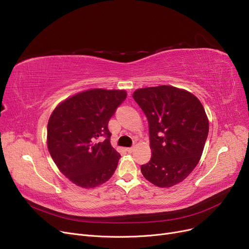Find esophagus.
Returning <instances> with one entry per match:
<instances>
[{"label": "esophagus", "instance_id": "1", "mask_svg": "<svg viewBox=\"0 0 249 249\" xmlns=\"http://www.w3.org/2000/svg\"><path fill=\"white\" fill-rule=\"evenodd\" d=\"M134 151V146H131V148H127L128 153H132Z\"/></svg>", "mask_w": 249, "mask_h": 249}]
</instances>
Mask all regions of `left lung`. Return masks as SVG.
<instances>
[{"label":"left lung","instance_id":"obj_1","mask_svg":"<svg viewBox=\"0 0 249 249\" xmlns=\"http://www.w3.org/2000/svg\"><path fill=\"white\" fill-rule=\"evenodd\" d=\"M133 98L148 118L151 160L142 176L160 188L182 181L198 164L208 135V119L200 100L172 86L142 88Z\"/></svg>","mask_w":249,"mask_h":249}]
</instances>
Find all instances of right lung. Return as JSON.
I'll list each match as a JSON object with an SVG mask.
<instances>
[{
	"mask_svg": "<svg viewBox=\"0 0 249 249\" xmlns=\"http://www.w3.org/2000/svg\"><path fill=\"white\" fill-rule=\"evenodd\" d=\"M126 96L124 90L91 89L53 110L47 126L48 150L58 169L75 185L94 188L114 174L121 156L110 144L107 125Z\"/></svg>",
	"mask_w": 249,
	"mask_h": 249,
	"instance_id": "1",
	"label": "right lung"
}]
</instances>
